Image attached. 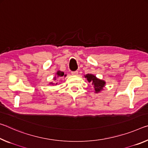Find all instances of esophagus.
<instances>
[{
    "instance_id": "1",
    "label": "esophagus",
    "mask_w": 148,
    "mask_h": 148,
    "mask_svg": "<svg viewBox=\"0 0 148 148\" xmlns=\"http://www.w3.org/2000/svg\"><path fill=\"white\" fill-rule=\"evenodd\" d=\"M71 74L73 75H78V71H72L71 72Z\"/></svg>"
}]
</instances>
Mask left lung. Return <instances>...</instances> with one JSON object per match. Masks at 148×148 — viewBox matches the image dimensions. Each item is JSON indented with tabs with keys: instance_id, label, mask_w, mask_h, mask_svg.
Listing matches in <instances>:
<instances>
[{
	"instance_id": "obj_1",
	"label": "left lung",
	"mask_w": 148,
	"mask_h": 148,
	"mask_svg": "<svg viewBox=\"0 0 148 148\" xmlns=\"http://www.w3.org/2000/svg\"><path fill=\"white\" fill-rule=\"evenodd\" d=\"M84 77H85V78H86L87 81L89 83H92V84H93L96 93L100 92V91L103 90V87L105 86L106 84V82L103 80L98 79L92 74H86Z\"/></svg>"
}]
</instances>
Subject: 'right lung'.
<instances>
[{"mask_svg":"<svg viewBox=\"0 0 148 148\" xmlns=\"http://www.w3.org/2000/svg\"><path fill=\"white\" fill-rule=\"evenodd\" d=\"M56 77H66V75H64V73L63 72V71H58V72L56 73ZM56 77H54V81H56ZM58 84L57 83H56V84ZM50 84H55V83H53V82H52V83H50Z\"/></svg>","mask_w":148,"mask_h":148,"instance_id":"obj_1","label":"right lung"}]
</instances>
